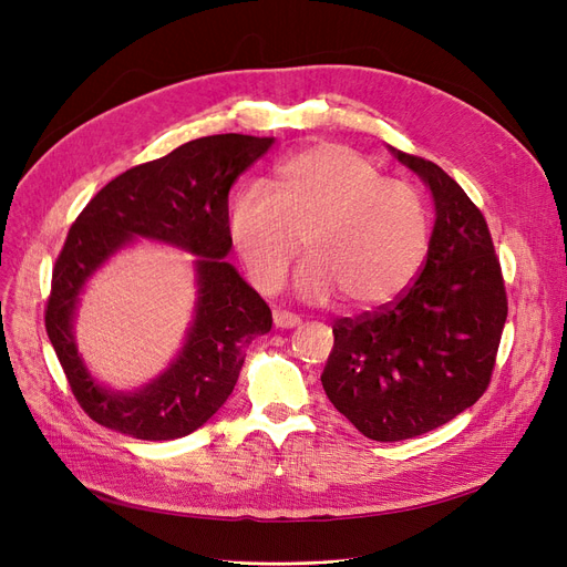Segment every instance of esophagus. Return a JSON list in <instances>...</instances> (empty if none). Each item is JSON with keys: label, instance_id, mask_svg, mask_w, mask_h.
Wrapping results in <instances>:
<instances>
[{"label": "esophagus", "instance_id": "esophagus-1", "mask_svg": "<svg viewBox=\"0 0 567 567\" xmlns=\"http://www.w3.org/2000/svg\"><path fill=\"white\" fill-rule=\"evenodd\" d=\"M274 326L277 329H296V326H300V317L298 315H290V312H274Z\"/></svg>", "mask_w": 567, "mask_h": 567}]
</instances>
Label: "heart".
Masks as SVG:
<instances>
[{
	"label": "heart",
	"instance_id": "1",
	"mask_svg": "<svg viewBox=\"0 0 567 567\" xmlns=\"http://www.w3.org/2000/svg\"><path fill=\"white\" fill-rule=\"evenodd\" d=\"M229 236L262 293H274L300 252L302 300L338 296L354 310L398 298L416 277L431 238V217L414 186L383 177L364 153L317 144L279 163L274 192L238 186L229 203Z\"/></svg>",
	"mask_w": 567,
	"mask_h": 567
}]
</instances>
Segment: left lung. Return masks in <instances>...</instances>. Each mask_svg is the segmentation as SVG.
<instances>
[{
  "instance_id": "obj_1",
  "label": "left lung",
  "mask_w": 567,
  "mask_h": 567,
  "mask_svg": "<svg viewBox=\"0 0 567 567\" xmlns=\"http://www.w3.org/2000/svg\"><path fill=\"white\" fill-rule=\"evenodd\" d=\"M390 151L435 200L425 265L392 305L336 321L321 373L333 406L375 442L435 431L483 398L508 315L483 213L440 165Z\"/></svg>"
}]
</instances>
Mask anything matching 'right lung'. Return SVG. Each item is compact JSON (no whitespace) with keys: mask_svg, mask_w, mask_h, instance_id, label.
Masks as SVG:
<instances>
[{"mask_svg":"<svg viewBox=\"0 0 567 567\" xmlns=\"http://www.w3.org/2000/svg\"><path fill=\"white\" fill-rule=\"evenodd\" d=\"M271 144L274 136H200L115 177L75 219L51 274L44 326L92 421L136 440H177L227 402L246 348L271 329L269 305L225 260L231 250L229 188ZM136 237L196 254L199 298L174 364L144 389L117 393L83 367L72 321L86 281Z\"/></svg>","mask_w":567,"mask_h":567,"instance_id":"1","label":"right lung"}]
</instances>
